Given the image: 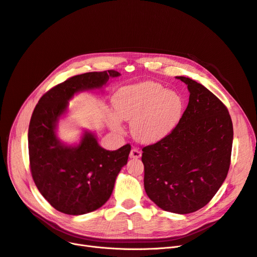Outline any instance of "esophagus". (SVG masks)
<instances>
[{"mask_svg":"<svg viewBox=\"0 0 257 257\" xmlns=\"http://www.w3.org/2000/svg\"><path fill=\"white\" fill-rule=\"evenodd\" d=\"M142 157V152L135 149V148H133V149L131 150L130 152V159H133V160H137Z\"/></svg>","mask_w":257,"mask_h":257,"instance_id":"1","label":"esophagus"}]
</instances>
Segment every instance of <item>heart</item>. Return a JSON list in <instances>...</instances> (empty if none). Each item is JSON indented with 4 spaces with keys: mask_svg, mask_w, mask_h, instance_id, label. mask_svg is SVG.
Segmentation results:
<instances>
[{
    "mask_svg": "<svg viewBox=\"0 0 257 257\" xmlns=\"http://www.w3.org/2000/svg\"><path fill=\"white\" fill-rule=\"evenodd\" d=\"M116 116L110 126L121 133V120L131 122V133L137 142L155 144L166 138L180 122L184 100L179 92L164 89L157 82H142L120 89L112 98Z\"/></svg>",
    "mask_w": 257,
    "mask_h": 257,
    "instance_id": "obj_1",
    "label": "heart"
}]
</instances>
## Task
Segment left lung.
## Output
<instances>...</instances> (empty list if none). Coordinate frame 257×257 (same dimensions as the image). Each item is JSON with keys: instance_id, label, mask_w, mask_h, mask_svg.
Listing matches in <instances>:
<instances>
[{"instance_id": "obj_1", "label": "left lung", "mask_w": 257, "mask_h": 257, "mask_svg": "<svg viewBox=\"0 0 257 257\" xmlns=\"http://www.w3.org/2000/svg\"><path fill=\"white\" fill-rule=\"evenodd\" d=\"M176 78L188 85L189 104L172 133L143 149L144 185L161 209L188 214L205 207L226 179L234 131L212 92L188 77Z\"/></svg>"}]
</instances>
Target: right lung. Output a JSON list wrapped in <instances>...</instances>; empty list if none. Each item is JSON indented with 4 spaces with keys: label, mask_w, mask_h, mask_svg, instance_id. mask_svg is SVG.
I'll return each mask as SVG.
<instances>
[{
    "label": "right lung",
    "mask_w": 257,
    "mask_h": 257,
    "mask_svg": "<svg viewBox=\"0 0 257 257\" xmlns=\"http://www.w3.org/2000/svg\"><path fill=\"white\" fill-rule=\"evenodd\" d=\"M120 75L105 71L74 76L44 94L33 111L28 134L31 173L45 199L62 213L80 215L102 207L127 164L130 145L106 150L89 130H83L80 141L73 145L58 136V124L66 116L69 100L81 92L102 90Z\"/></svg>",
    "instance_id": "obj_1"
}]
</instances>
